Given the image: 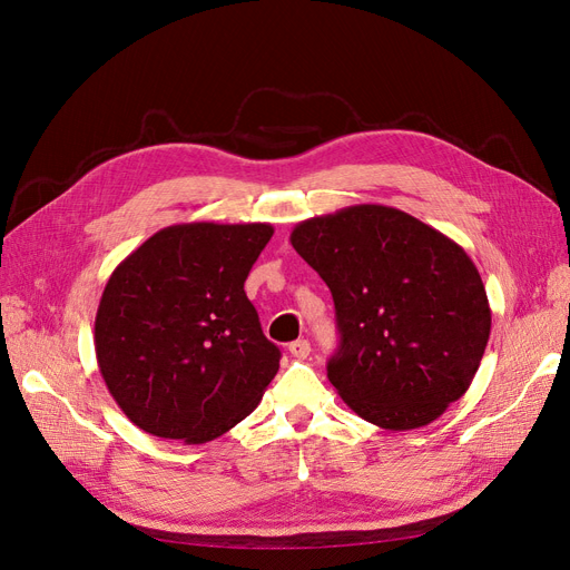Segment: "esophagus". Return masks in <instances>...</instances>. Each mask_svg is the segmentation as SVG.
Returning a JSON list of instances; mask_svg holds the SVG:
<instances>
[{
	"label": "esophagus",
	"instance_id": "34e87169",
	"mask_svg": "<svg viewBox=\"0 0 570 570\" xmlns=\"http://www.w3.org/2000/svg\"><path fill=\"white\" fill-rule=\"evenodd\" d=\"M288 352L295 358H307L309 356V342L307 340H295L288 344Z\"/></svg>",
	"mask_w": 570,
	"mask_h": 570
}]
</instances>
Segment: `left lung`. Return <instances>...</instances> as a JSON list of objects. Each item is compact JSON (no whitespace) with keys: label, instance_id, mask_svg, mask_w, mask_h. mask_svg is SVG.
<instances>
[{"label":"left lung","instance_id":"left-lung-1","mask_svg":"<svg viewBox=\"0 0 570 570\" xmlns=\"http://www.w3.org/2000/svg\"><path fill=\"white\" fill-rule=\"evenodd\" d=\"M298 252L333 293L328 380L365 422L422 429L468 391L491 333L480 272L461 246L384 205L301 220Z\"/></svg>","mask_w":570,"mask_h":570}]
</instances>
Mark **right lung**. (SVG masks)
<instances>
[{"label": "right lung", "instance_id": "add662e5", "mask_svg": "<svg viewBox=\"0 0 570 570\" xmlns=\"http://www.w3.org/2000/svg\"><path fill=\"white\" fill-rule=\"evenodd\" d=\"M272 233L269 224L169 226L111 272L95 354L135 426L203 444L258 407L282 354L263 335L244 282Z\"/></svg>", "mask_w": 570, "mask_h": 570}]
</instances>
